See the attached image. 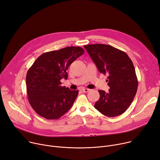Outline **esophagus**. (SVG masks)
<instances>
[{
    "label": "esophagus",
    "mask_w": 160,
    "mask_h": 160,
    "mask_svg": "<svg viewBox=\"0 0 160 160\" xmlns=\"http://www.w3.org/2000/svg\"><path fill=\"white\" fill-rule=\"evenodd\" d=\"M82 91L83 92H88L89 91H91V89H87V88H82Z\"/></svg>",
    "instance_id": "1"
}]
</instances>
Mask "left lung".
I'll return each instance as SVG.
<instances>
[{
    "label": "left lung",
    "mask_w": 160,
    "mask_h": 160,
    "mask_svg": "<svg viewBox=\"0 0 160 160\" xmlns=\"http://www.w3.org/2000/svg\"><path fill=\"white\" fill-rule=\"evenodd\" d=\"M101 73L107 75L108 92L99 90V99L94 107L112 118L123 113L136 95L138 80L133 64L123 51L110 45L92 44L83 46Z\"/></svg>",
    "instance_id": "left-lung-1"
}]
</instances>
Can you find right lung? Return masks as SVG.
Returning <instances> with one entry per match:
<instances>
[{
	"label": "right lung",
	"instance_id": "right-lung-1",
	"mask_svg": "<svg viewBox=\"0 0 160 160\" xmlns=\"http://www.w3.org/2000/svg\"><path fill=\"white\" fill-rule=\"evenodd\" d=\"M84 53L81 47H69L41 55L28 69L26 86L29 103L47 119H57L72 107L78 91L62 87L71 64Z\"/></svg>",
	"mask_w": 160,
	"mask_h": 160
}]
</instances>
